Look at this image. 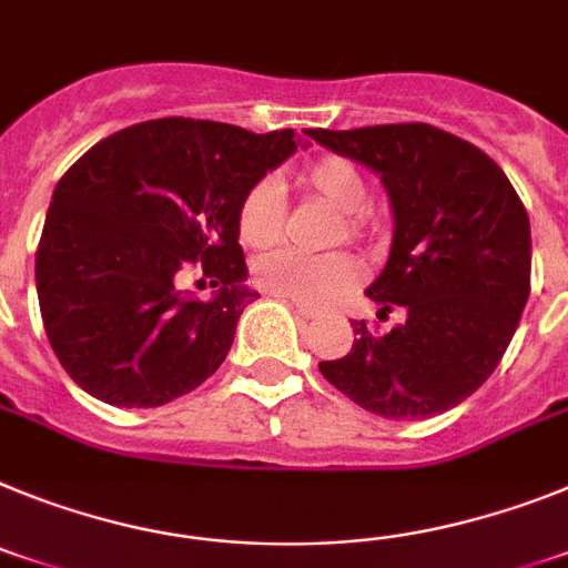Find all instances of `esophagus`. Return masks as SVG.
<instances>
[{
    "mask_svg": "<svg viewBox=\"0 0 568 568\" xmlns=\"http://www.w3.org/2000/svg\"><path fill=\"white\" fill-rule=\"evenodd\" d=\"M274 297H277V294H274ZM291 308H294V312H297L300 317H305V320L317 317V308H312V305H303V303H297V300H291Z\"/></svg>",
    "mask_w": 568,
    "mask_h": 568,
    "instance_id": "obj_1",
    "label": "esophagus"
}]
</instances>
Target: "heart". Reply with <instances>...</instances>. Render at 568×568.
Returning <instances> with one entry per match:
<instances>
[{
    "mask_svg": "<svg viewBox=\"0 0 568 568\" xmlns=\"http://www.w3.org/2000/svg\"><path fill=\"white\" fill-rule=\"evenodd\" d=\"M294 185L305 194L320 196L339 211L334 240L363 243L374 234V220L366 211L368 185L352 160L339 154H323L294 171ZM236 236L248 248H268L283 236V200L271 180L251 182L236 202ZM359 268L343 251L332 254H305L280 248L260 256L254 263V280L260 288L308 305H325L352 288Z\"/></svg>",
    "mask_w": 568,
    "mask_h": 568,
    "instance_id": "heart-1",
    "label": "heart"
}]
</instances>
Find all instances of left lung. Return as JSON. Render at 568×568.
Listing matches in <instances>:
<instances>
[{"instance_id": "8db88e82", "label": "left lung", "mask_w": 568, "mask_h": 568, "mask_svg": "<svg viewBox=\"0 0 568 568\" xmlns=\"http://www.w3.org/2000/svg\"><path fill=\"white\" fill-rule=\"evenodd\" d=\"M305 134L386 185L394 243L366 294L379 314L406 312L388 334L352 323V352L320 372L386 420L455 408L491 377L529 300L531 231L520 196L480 148L426 122Z\"/></svg>"}]
</instances>
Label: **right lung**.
<instances>
[{
    "instance_id": "obj_1",
    "label": "right lung",
    "mask_w": 568,
    "mask_h": 568,
    "mask_svg": "<svg viewBox=\"0 0 568 568\" xmlns=\"http://www.w3.org/2000/svg\"><path fill=\"white\" fill-rule=\"evenodd\" d=\"M297 151L294 131L251 134L165 116L122 128L57 182L37 248V294L53 354L91 397L154 408L223 366L254 300L236 202ZM189 270L220 287L185 298Z\"/></svg>"
}]
</instances>
